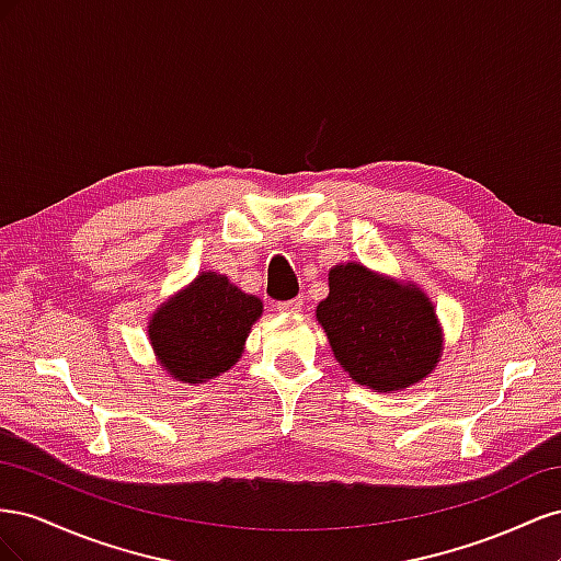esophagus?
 Returning <instances> with one entry per match:
<instances>
[{"mask_svg": "<svg viewBox=\"0 0 561 561\" xmlns=\"http://www.w3.org/2000/svg\"><path fill=\"white\" fill-rule=\"evenodd\" d=\"M304 307V299L301 297H295V299H287V301H278L276 309L280 313H295V311H301Z\"/></svg>", "mask_w": 561, "mask_h": 561, "instance_id": "esophagus-1", "label": "esophagus"}]
</instances>
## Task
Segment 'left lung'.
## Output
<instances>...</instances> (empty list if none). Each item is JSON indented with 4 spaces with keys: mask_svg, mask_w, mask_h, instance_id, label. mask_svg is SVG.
<instances>
[{
    "mask_svg": "<svg viewBox=\"0 0 561 561\" xmlns=\"http://www.w3.org/2000/svg\"><path fill=\"white\" fill-rule=\"evenodd\" d=\"M316 316L334 358L360 386L400 390L431 375L443 342L431 301L416 287L379 278L360 264L330 271Z\"/></svg>",
    "mask_w": 561,
    "mask_h": 561,
    "instance_id": "8db88e82",
    "label": "left lung"
}]
</instances>
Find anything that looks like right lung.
Segmentation results:
<instances>
[{"mask_svg":"<svg viewBox=\"0 0 561 561\" xmlns=\"http://www.w3.org/2000/svg\"><path fill=\"white\" fill-rule=\"evenodd\" d=\"M262 301L241 293L225 276L201 274L149 322V339L161 365L186 383L213 379L243 353Z\"/></svg>","mask_w":561,"mask_h":561,"instance_id":"1","label":"right lung"}]
</instances>
